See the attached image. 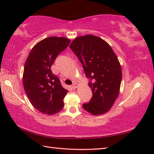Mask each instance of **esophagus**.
Segmentation results:
<instances>
[{"instance_id":"1","label":"esophagus","mask_w":154,"mask_h":154,"mask_svg":"<svg viewBox=\"0 0 154 154\" xmlns=\"http://www.w3.org/2000/svg\"><path fill=\"white\" fill-rule=\"evenodd\" d=\"M77 87H78V85L77 83H73V85H72V86H71V87L73 88V89H76V88H77Z\"/></svg>"}]
</instances>
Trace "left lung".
<instances>
[{
	"label": "left lung",
	"instance_id": "obj_1",
	"mask_svg": "<svg viewBox=\"0 0 154 154\" xmlns=\"http://www.w3.org/2000/svg\"><path fill=\"white\" fill-rule=\"evenodd\" d=\"M69 48L77 55L86 77L93 97L83 109L93 115L106 112L119 94L122 69L116 54L110 45L93 35L77 37Z\"/></svg>",
	"mask_w": 154,
	"mask_h": 154
}]
</instances>
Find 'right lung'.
I'll return each mask as SVG.
<instances>
[{"label":"right lung","mask_w":154,"mask_h":154,"mask_svg":"<svg viewBox=\"0 0 154 154\" xmlns=\"http://www.w3.org/2000/svg\"><path fill=\"white\" fill-rule=\"evenodd\" d=\"M71 40L63 37H49L35 44L24 65L23 85L29 100L40 112L53 115L64 106L68 91L51 70L57 55L67 48Z\"/></svg>","instance_id":"add662e5"}]
</instances>
